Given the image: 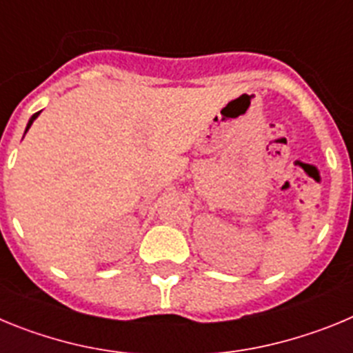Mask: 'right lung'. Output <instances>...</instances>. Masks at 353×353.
Segmentation results:
<instances>
[{"label": "right lung", "mask_w": 353, "mask_h": 353, "mask_svg": "<svg viewBox=\"0 0 353 353\" xmlns=\"http://www.w3.org/2000/svg\"><path fill=\"white\" fill-rule=\"evenodd\" d=\"M39 114H40V111H39V113H35V114H33V117H31V118H30V121H28V127H26V130H28V129H30V127H31V123H33V120H35V118H37V117H39Z\"/></svg>", "instance_id": "add662e5"}]
</instances>
